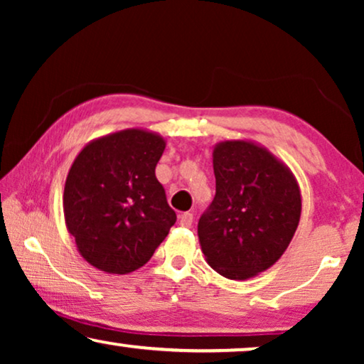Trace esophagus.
<instances>
[{"instance_id": "esophagus-1", "label": "esophagus", "mask_w": 364, "mask_h": 364, "mask_svg": "<svg viewBox=\"0 0 364 364\" xmlns=\"http://www.w3.org/2000/svg\"><path fill=\"white\" fill-rule=\"evenodd\" d=\"M178 218H181V225H182V227H187V228H188V227H192L193 215H192L191 212H183L182 215L178 217Z\"/></svg>"}]
</instances>
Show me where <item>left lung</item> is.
I'll return each instance as SVG.
<instances>
[{"label":"left lung","instance_id":"1","mask_svg":"<svg viewBox=\"0 0 364 364\" xmlns=\"http://www.w3.org/2000/svg\"><path fill=\"white\" fill-rule=\"evenodd\" d=\"M215 197L198 220L205 260L228 280H248L280 260L301 215L290 167L260 144L237 139L213 147Z\"/></svg>","mask_w":364,"mask_h":364}]
</instances>
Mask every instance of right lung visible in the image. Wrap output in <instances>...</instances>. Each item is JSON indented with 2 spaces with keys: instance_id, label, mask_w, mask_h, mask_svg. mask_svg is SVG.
Returning a JSON list of instances; mask_svg holds the SVG:
<instances>
[{
  "instance_id": "right-lung-1",
  "label": "right lung",
  "mask_w": 364,
  "mask_h": 364,
  "mask_svg": "<svg viewBox=\"0 0 364 364\" xmlns=\"http://www.w3.org/2000/svg\"><path fill=\"white\" fill-rule=\"evenodd\" d=\"M166 139L132 127L87 142L63 193L66 228L89 265L127 275L146 265L176 223L156 166Z\"/></svg>"
}]
</instances>
